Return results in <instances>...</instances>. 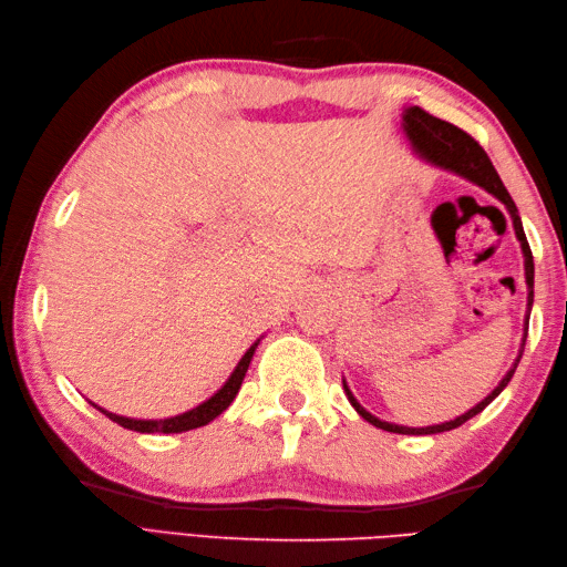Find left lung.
<instances>
[{
	"instance_id": "1",
	"label": "left lung",
	"mask_w": 567,
	"mask_h": 567,
	"mask_svg": "<svg viewBox=\"0 0 567 567\" xmlns=\"http://www.w3.org/2000/svg\"><path fill=\"white\" fill-rule=\"evenodd\" d=\"M404 131H406V136L412 138L414 148L421 155H424L426 161H431L433 165H439V167H445V171H451V173H457L461 177L470 179V183H475V185H480L483 189H487L489 195H495L504 204V207L509 209L516 238L522 240V250H524V258H526L528 311H532V305H534V256H532V248H528V240H526V234H524L519 212H516V204H514L512 195L507 192V187L502 185V179H499V175L495 171V165L489 163L485 148L480 146V143L473 136L465 134L463 128H457V126H453L449 122H443V118L429 114L426 110H421V106H409V110L404 112ZM524 346H526V336H524ZM522 353H519V358H516L514 368L497 384L495 392L487 394L485 400L480 402L477 406H473V409H470V412H465L463 416H457L453 421H445V424L426 426V429H409V426H396V424H388V421H380L378 416H372L370 412H365V409L358 404V400L351 394V390H348L346 382H343V390L348 394V400H351V404L355 406V412L363 416L365 421H370L372 426L384 429V431H392V433H406V436H429V433H441V431H451V429L463 426L467 419H473L475 414L483 412V409L492 400H495V396L509 384L514 370H516V365H519V360H522Z\"/></svg>"
}]
</instances>
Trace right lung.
Segmentation results:
<instances>
[{
    "label": "right lung",
    "instance_id": "obj_1",
    "mask_svg": "<svg viewBox=\"0 0 567 567\" xmlns=\"http://www.w3.org/2000/svg\"><path fill=\"white\" fill-rule=\"evenodd\" d=\"M256 346L258 343H252L246 351V355L240 358V363L236 365V370L231 372V378H228L224 388L216 392L212 400L199 404L197 409H192V412H185L179 416H171V419H161V421H138V419H126V416H116V414L104 412V409H100L97 404H94V406H97L102 414L110 416L114 424L131 429V431H138V433H183V431H189V429H199L204 424H209L212 419L219 416L224 409L234 402V396L240 390V382H244V378H246L250 358H252V353H256Z\"/></svg>",
    "mask_w": 567,
    "mask_h": 567
}]
</instances>
